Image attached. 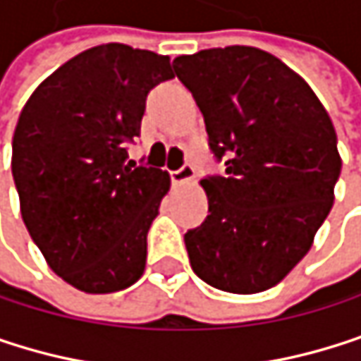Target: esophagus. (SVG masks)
Wrapping results in <instances>:
<instances>
[{
    "mask_svg": "<svg viewBox=\"0 0 361 361\" xmlns=\"http://www.w3.org/2000/svg\"><path fill=\"white\" fill-rule=\"evenodd\" d=\"M195 177V166L192 164H182L177 171H171V182L173 184H186L190 182V179Z\"/></svg>",
    "mask_w": 361,
    "mask_h": 361,
    "instance_id": "obj_1",
    "label": "esophagus"
}]
</instances>
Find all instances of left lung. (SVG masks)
I'll use <instances>...</instances> for the list:
<instances>
[{"label":"left lung","instance_id":"1","mask_svg":"<svg viewBox=\"0 0 361 361\" xmlns=\"http://www.w3.org/2000/svg\"><path fill=\"white\" fill-rule=\"evenodd\" d=\"M226 175L201 179L209 216L184 235L192 271L233 294L277 286L311 250L334 203L341 154L311 86L254 46L173 61Z\"/></svg>","mask_w":361,"mask_h":361}]
</instances>
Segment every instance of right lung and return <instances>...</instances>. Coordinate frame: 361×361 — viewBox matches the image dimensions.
Segmentation results:
<instances>
[{
	"label": "right lung",
	"instance_id": "obj_1",
	"mask_svg": "<svg viewBox=\"0 0 361 361\" xmlns=\"http://www.w3.org/2000/svg\"><path fill=\"white\" fill-rule=\"evenodd\" d=\"M173 78L169 56L101 44L50 73L25 103L12 139L20 216L48 267L86 294L133 286L147 231L169 192L162 169L137 166L147 92Z\"/></svg>",
	"mask_w": 361,
	"mask_h": 361
}]
</instances>
